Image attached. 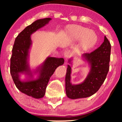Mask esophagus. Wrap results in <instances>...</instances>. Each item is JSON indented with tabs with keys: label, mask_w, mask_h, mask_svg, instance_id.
I'll use <instances>...</instances> for the list:
<instances>
[{
	"label": "esophagus",
	"mask_w": 122,
	"mask_h": 122,
	"mask_svg": "<svg viewBox=\"0 0 122 122\" xmlns=\"http://www.w3.org/2000/svg\"><path fill=\"white\" fill-rule=\"evenodd\" d=\"M71 54L72 53H71V51L70 50H66L64 53V56L66 58H69L71 56Z\"/></svg>",
	"instance_id": "34e87169"
}]
</instances>
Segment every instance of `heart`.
<instances>
[{
  "instance_id": "heart-1",
  "label": "heart",
  "mask_w": 122,
  "mask_h": 122,
  "mask_svg": "<svg viewBox=\"0 0 122 122\" xmlns=\"http://www.w3.org/2000/svg\"><path fill=\"white\" fill-rule=\"evenodd\" d=\"M69 34L75 40L81 39V46L83 50L91 49L96 44L97 36L92 31H90L87 28L78 25H71L67 28Z\"/></svg>"
}]
</instances>
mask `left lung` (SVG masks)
I'll use <instances>...</instances> for the list:
<instances>
[{"label": "left lung", "instance_id": "8db88e82", "mask_svg": "<svg viewBox=\"0 0 122 122\" xmlns=\"http://www.w3.org/2000/svg\"><path fill=\"white\" fill-rule=\"evenodd\" d=\"M111 51V43L104 36V41L99 47L92 52L83 55L91 64V71L81 84L72 85L70 82L71 67L68 65L66 76V91L68 98L73 99L86 98L99 89L109 71Z\"/></svg>", "mask_w": 122, "mask_h": 122}]
</instances>
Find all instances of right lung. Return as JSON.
<instances>
[{"label": "right lung", "mask_w": 122, "mask_h": 122, "mask_svg": "<svg viewBox=\"0 0 122 122\" xmlns=\"http://www.w3.org/2000/svg\"><path fill=\"white\" fill-rule=\"evenodd\" d=\"M51 18L39 19L26 26L15 39L10 58V71L16 88L21 92L34 98L44 96L50 78L56 68L64 64L63 58L48 57L39 69L40 76L38 79L27 81L19 79V74L26 72L31 74L27 64L28 51L31 44L30 35L38 29L48 24Z\"/></svg>", "instance_id": "right-lung-1"}]
</instances>
